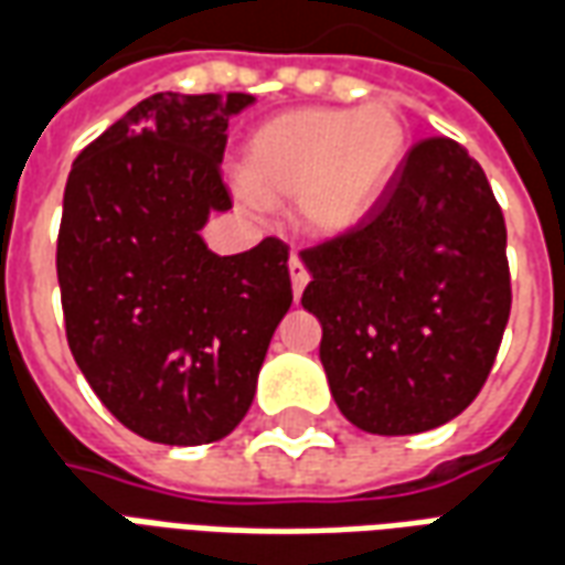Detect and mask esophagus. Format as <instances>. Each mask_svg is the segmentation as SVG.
I'll return each instance as SVG.
<instances>
[{
    "mask_svg": "<svg viewBox=\"0 0 565 565\" xmlns=\"http://www.w3.org/2000/svg\"><path fill=\"white\" fill-rule=\"evenodd\" d=\"M287 266H290V281H294V296H296V299H299V296H302V290H306V284H308L306 263H302V259H299L294 254Z\"/></svg>",
    "mask_w": 565,
    "mask_h": 565,
    "instance_id": "34e87169",
    "label": "esophagus"
}]
</instances>
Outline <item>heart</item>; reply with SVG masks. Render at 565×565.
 <instances>
[{
	"mask_svg": "<svg viewBox=\"0 0 565 565\" xmlns=\"http://www.w3.org/2000/svg\"><path fill=\"white\" fill-rule=\"evenodd\" d=\"M405 150L408 127L393 103L284 111L247 139L238 196L250 209L294 199L299 230L344 235L379 205Z\"/></svg>",
	"mask_w": 565,
	"mask_h": 565,
	"instance_id": "b5f03b06",
	"label": "heart"
}]
</instances>
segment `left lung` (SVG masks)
<instances>
[{"instance_id": "obj_1", "label": "left lung", "mask_w": 565, "mask_h": 565, "mask_svg": "<svg viewBox=\"0 0 565 565\" xmlns=\"http://www.w3.org/2000/svg\"><path fill=\"white\" fill-rule=\"evenodd\" d=\"M302 308L348 420L375 436L448 424L484 387L511 311L505 221L484 169L424 139L351 233L299 254Z\"/></svg>"}]
</instances>
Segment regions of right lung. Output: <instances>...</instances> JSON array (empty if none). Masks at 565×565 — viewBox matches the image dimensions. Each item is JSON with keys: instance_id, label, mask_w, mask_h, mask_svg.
Masks as SVG:
<instances>
[{"instance_id": "add662e5", "label": "right lung", "mask_w": 565, "mask_h": 565, "mask_svg": "<svg viewBox=\"0 0 565 565\" xmlns=\"http://www.w3.org/2000/svg\"><path fill=\"white\" fill-rule=\"evenodd\" d=\"M250 103L153 93L68 172L56 238L68 348L105 408L148 441L230 436L294 302L284 242L221 257L199 235L233 209L226 127Z\"/></svg>"}]
</instances>
